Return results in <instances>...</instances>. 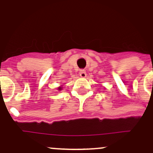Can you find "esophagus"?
I'll use <instances>...</instances> for the list:
<instances>
[{"mask_svg":"<svg viewBox=\"0 0 153 153\" xmlns=\"http://www.w3.org/2000/svg\"><path fill=\"white\" fill-rule=\"evenodd\" d=\"M79 74H80V76L81 77V78H85L86 77V72H85L84 70H81V71H80V73H79Z\"/></svg>","mask_w":153,"mask_h":153,"instance_id":"esophagus-1","label":"esophagus"}]
</instances>
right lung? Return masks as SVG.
<instances>
[{
    "label": "right lung",
    "instance_id": "right-lung-1",
    "mask_svg": "<svg viewBox=\"0 0 153 153\" xmlns=\"http://www.w3.org/2000/svg\"><path fill=\"white\" fill-rule=\"evenodd\" d=\"M62 88L61 87V86H59V87L57 88V89H58V91H61V90H62Z\"/></svg>",
    "mask_w": 153,
    "mask_h": 153
}]
</instances>
